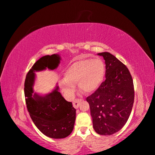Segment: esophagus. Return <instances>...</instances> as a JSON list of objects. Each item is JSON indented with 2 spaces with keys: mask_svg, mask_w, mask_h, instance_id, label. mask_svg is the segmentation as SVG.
Masks as SVG:
<instances>
[{
  "mask_svg": "<svg viewBox=\"0 0 155 155\" xmlns=\"http://www.w3.org/2000/svg\"><path fill=\"white\" fill-rule=\"evenodd\" d=\"M82 99L81 98H77V99H75L73 102V107L75 108H78V107H79V105L81 103Z\"/></svg>",
  "mask_w": 155,
  "mask_h": 155,
  "instance_id": "obj_1",
  "label": "esophagus"
}]
</instances>
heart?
Here are the masks:
<instances>
[{
  "instance_id": "1",
  "label": "heart",
  "mask_w": 155,
  "mask_h": 155,
  "mask_svg": "<svg viewBox=\"0 0 155 155\" xmlns=\"http://www.w3.org/2000/svg\"><path fill=\"white\" fill-rule=\"evenodd\" d=\"M105 76V64L100 58L81 59L72 62L64 72L61 81L62 92L67 96L74 95L75 84L84 93L96 91L103 83Z\"/></svg>"
}]
</instances>
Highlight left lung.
I'll return each instance as SVG.
<instances>
[{
  "instance_id": "1",
  "label": "left lung",
  "mask_w": 155,
  "mask_h": 155,
  "mask_svg": "<svg viewBox=\"0 0 155 155\" xmlns=\"http://www.w3.org/2000/svg\"><path fill=\"white\" fill-rule=\"evenodd\" d=\"M106 64V80L87 98L93 128L101 135H111L126 124L132 110L134 91L127 67L109 52L98 53Z\"/></svg>"
}]
</instances>
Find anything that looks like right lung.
<instances>
[{
    "label": "right lung",
    "mask_w": 155,
    "mask_h": 155,
    "mask_svg": "<svg viewBox=\"0 0 155 155\" xmlns=\"http://www.w3.org/2000/svg\"><path fill=\"white\" fill-rule=\"evenodd\" d=\"M58 54L46 55L35 62L28 72L25 82V96L27 110L35 126L45 135L52 139H63L74 128L76 109L71 102L66 101L58 87L45 96L33 94L35 71L48 68L54 70L60 63Z\"/></svg>",
    "instance_id": "1"
}]
</instances>
